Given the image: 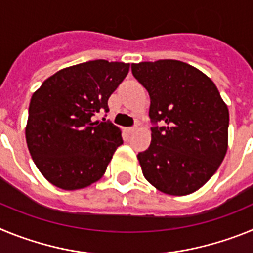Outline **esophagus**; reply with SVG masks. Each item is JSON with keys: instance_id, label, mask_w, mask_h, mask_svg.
<instances>
[{"instance_id": "esophagus-1", "label": "esophagus", "mask_w": 253, "mask_h": 253, "mask_svg": "<svg viewBox=\"0 0 253 253\" xmlns=\"http://www.w3.org/2000/svg\"><path fill=\"white\" fill-rule=\"evenodd\" d=\"M138 130V126H133V128H128L126 129V131H128L129 134H133V133H135V131Z\"/></svg>"}]
</instances>
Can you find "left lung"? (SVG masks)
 Returning <instances> with one entry per match:
<instances>
[{"instance_id": "8db88e82", "label": "left lung", "mask_w": 253, "mask_h": 253, "mask_svg": "<svg viewBox=\"0 0 253 253\" xmlns=\"http://www.w3.org/2000/svg\"><path fill=\"white\" fill-rule=\"evenodd\" d=\"M151 97V146L138 154L143 176L169 195L184 196L207 184L228 149L229 111L214 82L175 59L131 64Z\"/></svg>"}]
</instances>
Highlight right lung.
<instances>
[{
  "instance_id": "right-lung-1",
  "label": "right lung",
  "mask_w": 253,
  "mask_h": 253,
  "mask_svg": "<svg viewBox=\"0 0 253 253\" xmlns=\"http://www.w3.org/2000/svg\"><path fill=\"white\" fill-rule=\"evenodd\" d=\"M129 63L96 59L60 69L33 93L25 126L28 148L42 175L63 190L90 186L104 176L122 130L93 122L129 72Z\"/></svg>"
}]
</instances>
